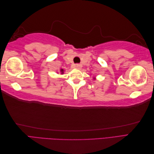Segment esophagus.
I'll list each match as a JSON object with an SVG mask.
<instances>
[{"label":"esophagus","mask_w":154,"mask_h":154,"mask_svg":"<svg viewBox=\"0 0 154 154\" xmlns=\"http://www.w3.org/2000/svg\"><path fill=\"white\" fill-rule=\"evenodd\" d=\"M74 67H75L76 69H81L82 66V65H80V64L76 63V64L74 65Z\"/></svg>","instance_id":"34e87169"}]
</instances>
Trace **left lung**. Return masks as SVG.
Listing matches in <instances>:
<instances>
[{
  "label": "left lung",
  "instance_id": "obj_1",
  "mask_svg": "<svg viewBox=\"0 0 154 154\" xmlns=\"http://www.w3.org/2000/svg\"><path fill=\"white\" fill-rule=\"evenodd\" d=\"M94 79H95V78H94Z\"/></svg>",
  "mask_w": 154,
  "mask_h": 154
}]
</instances>
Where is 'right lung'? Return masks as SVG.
<instances>
[{
  "label": "right lung",
  "mask_w": 154,
  "mask_h": 154,
  "mask_svg": "<svg viewBox=\"0 0 154 154\" xmlns=\"http://www.w3.org/2000/svg\"><path fill=\"white\" fill-rule=\"evenodd\" d=\"M60 72H61V74H63V69H60Z\"/></svg>",
  "instance_id": "1"
}]
</instances>
